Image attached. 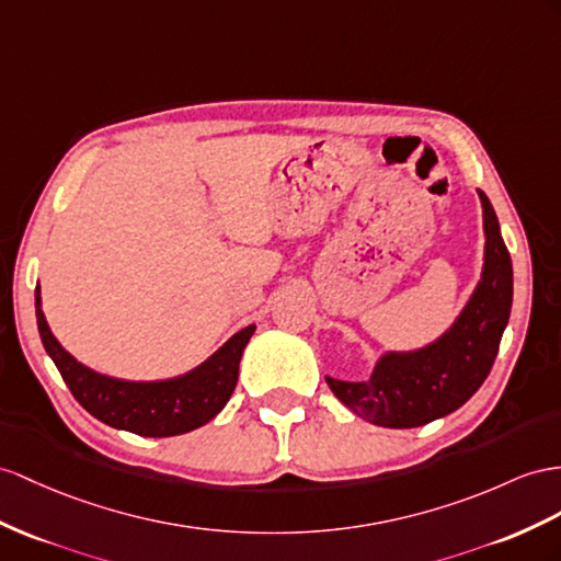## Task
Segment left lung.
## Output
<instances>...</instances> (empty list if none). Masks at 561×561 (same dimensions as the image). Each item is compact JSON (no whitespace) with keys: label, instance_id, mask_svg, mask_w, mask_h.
<instances>
[{"label":"left lung","instance_id":"left-lung-1","mask_svg":"<svg viewBox=\"0 0 561 561\" xmlns=\"http://www.w3.org/2000/svg\"><path fill=\"white\" fill-rule=\"evenodd\" d=\"M477 192L483 210V267L453 324L426 346L383 351L365 381L327 377L329 389L357 417L389 428L428 424L462 408L491 371L510 322L512 257L491 201Z\"/></svg>","mask_w":561,"mask_h":561}]
</instances>
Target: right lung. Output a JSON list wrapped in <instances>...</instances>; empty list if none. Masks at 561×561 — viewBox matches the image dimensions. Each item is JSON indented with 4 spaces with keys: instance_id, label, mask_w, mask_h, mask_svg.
<instances>
[{
    "instance_id": "obj_1",
    "label": "right lung",
    "mask_w": 561,
    "mask_h": 561,
    "mask_svg": "<svg viewBox=\"0 0 561 561\" xmlns=\"http://www.w3.org/2000/svg\"><path fill=\"white\" fill-rule=\"evenodd\" d=\"M35 314L42 346L56 369L61 371L78 403L99 422L149 438L180 436L208 424L234 393L243 348L255 332V324L243 327L208 360L184 375L156 381H133L102 375V371L76 360L61 346L42 312L39 284L35 289Z\"/></svg>"
}]
</instances>
